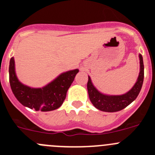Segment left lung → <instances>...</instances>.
<instances>
[{
    "label": "left lung",
    "instance_id": "left-lung-1",
    "mask_svg": "<svg viewBox=\"0 0 155 155\" xmlns=\"http://www.w3.org/2000/svg\"><path fill=\"white\" fill-rule=\"evenodd\" d=\"M140 59V73L137 82L132 89L127 93L121 95H107L99 92L92 85L90 77L87 82V89L89 99L94 106L101 111L107 112H115L122 110L131 103L139 94L144 81V63L141 54Z\"/></svg>",
    "mask_w": 155,
    "mask_h": 155
}]
</instances>
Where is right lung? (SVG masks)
Listing matches in <instances>:
<instances>
[{"mask_svg":"<svg viewBox=\"0 0 155 155\" xmlns=\"http://www.w3.org/2000/svg\"><path fill=\"white\" fill-rule=\"evenodd\" d=\"M79 69L62 73L47 86L34 89L19 82L15 73L14 60L11 58L9 66V81L14 96L23 105L36 111L49 112L60 108L64 102L68 89Z\"/></svg>","mask_w":155,"mask_h":155,"instance_id":"right-lung-1","label":"right lung"}]
</instances>
